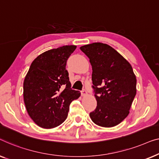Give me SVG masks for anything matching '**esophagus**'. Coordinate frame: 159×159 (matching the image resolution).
I'll return each instance as SVG.
<instances>
[{"label":"esophagus","mask_w":159,"mask_h":159,"mask_svg":"<svg viewBox=\"0 0 159 159\" xmlns=\"http://www.w3.org/2000/svg\"><path fill=\"white\" fill-rule=\"evenodd\" d=\"M80 93H81V95H82V96H85V95H86V93H87V91H86V89H82V91H80Z\"/></svg>","instance_id":"esophagus-1"}]
</instances>
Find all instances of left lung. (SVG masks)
<instances>
[{
	"instance_id": "1",
	"label": "left lung",
	"mask_w": 159,
	"mask_h": 159,
	"mask_svg": "<svg viewBox=\"0 0 159 159\" xmlns=\"http://www.w3.org/2000/svg\"><path fill=\"white\" fill-rule=\"evenodd\" d=\"M92 66V89L97 106L90 112L96 125L111 127L129 114L136 94V77L131 65L117 51L101 42L80 48Z\"/></svg>"
}]
</instances>
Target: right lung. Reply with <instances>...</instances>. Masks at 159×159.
Here are the masks:
<instances>
[{"mask_svg":"<svg viewBox=\"0 0 159 159\" xmlns=\"http://www.w3.org/2000/svg\"><path fill=\"white\" fill-rule=\"evenodd\" d=\"M76 49L66 45L39 55L31 64L24 81V100L29 115L42 128H53L68 117L69 107L80 97L71 89L67 60Z\"/></svg>","mask_w":159,"mask_h":159,"instance_id":"obj_1","label":"right lung"}]
</instances>
